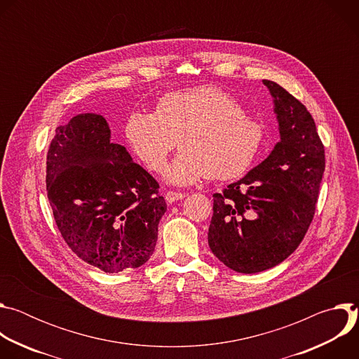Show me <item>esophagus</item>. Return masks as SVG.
<instances>
[{
  "label": "esophagus",
  "mask_w": 359,
  "mask_h": 359,
  "mask_svg": "<svg viewBox=\"0 0 359 359\" xmlns=\"http://www.w3.org/2000/svg\"><path fill=\"white\" fill-rule=\"evenodd\" d=\"M183 197H184L183 193H180V191H172V190H169V191L165 194V198H166L168 203H175V201H177V200H182Z\"/></svg>",
  "instance_id": "34e87169"
}]
</instances>
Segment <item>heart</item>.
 Returning a JSON list of instances; mask_svg holds the SVG:
<instances>
[{
	"instance_id": "1",
	"label": "heart",
	"mask_w": 359,
	"mask_h": 359,
	"mask_svg": "<svg viewBox=\"0 0 359 359\" xmlns=\"http://www.w3.org/2000/svg\"><path fill=\"white\" fill-rule=\"evenodd\" d=\"M125 136L136 158L162 173L176 142L182 151L166 169V180L190 186L206 176L231 180L244 175L264 143V128L245 115L240 102L216 86L163 96L155 111L133 112Z\"/></svg>"
}]
</instances>
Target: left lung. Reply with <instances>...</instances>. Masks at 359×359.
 <instances>
[{"label": "left lung", "mask_w": 359, "mask_h": 359, "mask_svg": "<svg viewBox=\"0 0 359 359\" xmlns=\"http://www.w3.org/2000/svg\"><path fill=\"white\" fill-rule=\"evenodd\" d=\"M280 142L243 179L213 194L212 252L229 269L254 274L283 263L309 230L325 170L311 114L283 86L264 79Z\"/></svg>", "instance_id": "1"}]
</instances>
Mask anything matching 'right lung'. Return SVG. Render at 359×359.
<instances>
[{"mask_svg": "<svg viewBox=\"0 0 359 359\" xmlns=\"http://www.w3.org/2000/svg\"><path fill=\"white\" fill-rule=\"evenodd\" d=\"M45 180L57 226L81 260L119 273L150 259L166 201L126 147L112 143L104 116L79 114L57 128Z\"/></svg>", "mask_w": 359, "mask_h": 359, "instance_id": "1", "label": "right lung"}]
</instances>
